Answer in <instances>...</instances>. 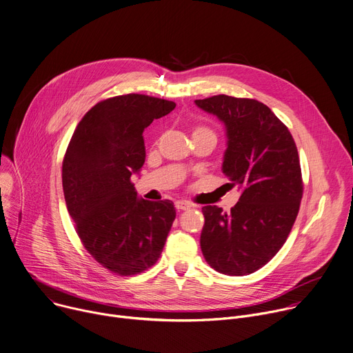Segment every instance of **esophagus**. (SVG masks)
<instances>
[{
  "instance_id": "34e87169",
  "label": "esophagus",
  "mask_w": 353,
  "mask_h": 353,
  "mask_svg": "<svg viewBox=\"0 0 353 353\" xmlns=\"http://www.w3.org/2000/svg\"><path fill=\"white\" fill-rule=\"evenodd\" d=\"M175 208L178 210H188L189 208H192V205L189 202H186V201H176L175 202Z\"/></svg>"
}]
</instances>
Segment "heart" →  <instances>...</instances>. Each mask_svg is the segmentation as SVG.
<instances>
[{
    "instance_id": "heart-1",
    "label": "heart",
    "mask_w": 353,
    "mask_h": 353,
    "mask_svg": "<svg viewBox=\"0 0 353 353\" xmlns=\"http://www.w3.org/2000/svg\"><path fill=\"white\" fill-rule=\"evenodd\" d=\"M193 133H209V134H213V132L209 130L208 128H196V129H194ZM213 136H214V134H213Z\"/></svg>"
}]
</instances>
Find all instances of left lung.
<instances>
[{"mask_svg":"<svg viewBox=\"0 0 353 353\" xmlns=\"http://www.w3.org/2000/svg\"><path fill=\"white\" fill-rule=\"evenodd\" d=\"M224 125L223 174L241 196L231 212L202 208L201 248L206 262L228 276L266 265L288 240L303 196L296 143L289 129L255 99L216 95L194 101Z\"/></svg>","mask_w":353,"mask_h":353,"instance_id":"obj_1","label":"left lung"}]
</instances>
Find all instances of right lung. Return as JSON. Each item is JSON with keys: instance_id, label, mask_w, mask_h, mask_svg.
Instances as JSON below:
<instances>
[{"instance_id": "right-lung-1", "label": "right lung", "mask_w": 353, "mask_h": 353, "mask_svg": "<svg viewBox=\"0 0 353 353\" xmlns=\"http://www.w3.org/2000/svg\"><path fill=\"white\" fill-rule=\"evenodd\" d=\"M175 106L140 94L105 99L85 113L67 147V210L85 250L117 275L152 266L175 220L171 201L139 198L130 181L145 160L144 129Z\"/></svg>"}]
</instances>
